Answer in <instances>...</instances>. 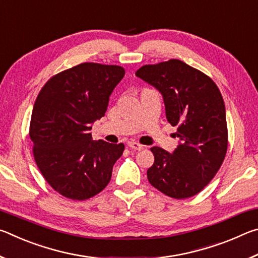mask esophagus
Segmentation results:
<instances>
[{"mask_svg":"<svg viewBox=\"0 0 258 258\" xmlns=\"http://www.w3.org/2000/svg\"><path fill=\"white\" fill-rule=\"evenodd\" d=\"M127 146L130 147V148H132V149H134V150H142V149H145V146H142V145H140V143H138V142H135V141H130L128 143H127Z\"/></svg>","mask_w":258,"mask_h":258,"instance_id":"1","label":"esophagus"}]
</instances>
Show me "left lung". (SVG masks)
<instances>
[{
	"instance_id": "1",
	"label": "left lung",
	"mask_w": 258,
	"mask_h": 258,
	"mask_svg": "<svg viewBox=\"0 0 258 258\" xmlns=\"http://www.w3.org/2000/svg\"><path fill=\"white\" fill-rule=\"evenodd\" d=\"M135 75L163 95L166 118L177 126L173 154L152 147L150 184L164 195L185 199L199 194L220 169L228 150L225 106L211 77L177 59L146 64Z\"/></svg>"
}]
</instances>
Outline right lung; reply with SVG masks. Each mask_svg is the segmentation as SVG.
<instances>
[{"label":"right lung","mask_w":258,"mask_h":258,"mask_svg":"<svg viewBox=\"0 0 258 258\" xmlns=\"http://www.w3.org/2000/svg\"><path fill=\"white\" fill-rule=\"evenodd\" d=\"M124 75L120 66L84 62L52 76L37 95L29 126L34 159L63 197L89 199L110 181L125 146L93 141L90 131Z\"/></svg>","instance_id":"1"}]
</instances>
